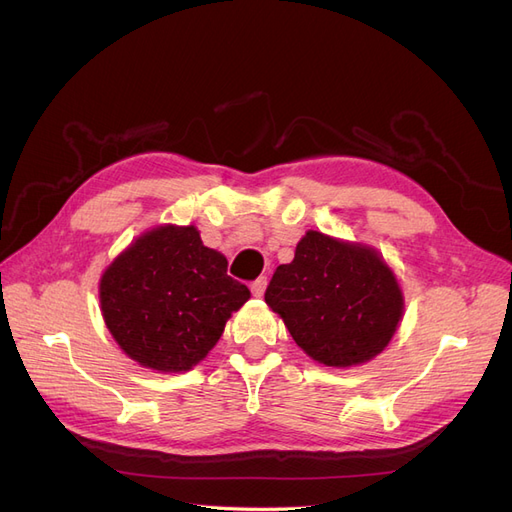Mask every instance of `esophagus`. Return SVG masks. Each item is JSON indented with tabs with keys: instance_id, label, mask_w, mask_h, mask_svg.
Wrapping results in <instances>:
<instances>
[{
	"instance_id": "obj_1",
	"label": "esophagus",
	"mask_w": 512,
	"mask_h": 512,
	"mask_svg": "<svg viewBox=\"0 0 512 512\" xmlns=\"http://www.w3.org/2000/svg\"><path fill=\"white\" fill-rule=\"evenodd\" d=\"M265 288H267V277L265 275L258 277V280L252 282V294H254V297H262V294H265Z\"/></svg>"
}]
</instances>
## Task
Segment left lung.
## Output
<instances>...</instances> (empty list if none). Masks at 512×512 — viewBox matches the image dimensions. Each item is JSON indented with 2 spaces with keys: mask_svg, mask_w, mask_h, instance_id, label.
I'll return each mask as SVG.
<instances>
[{
  "mask_svg": "<svg viewBox=\"0 0 512 512\" xmlns=\"http://www.w3.org/2000/svg\"><path fill=\"white\" fill-rule=\"evenodd\" d=\"M265 301L314 361L352 367L374 359L404 316V294L382 256L307 230L290 265L275 269Z\"/></svg>",
  "mask_w": 512,
  "mask_h": 512,
  "instance_id": "8db88e82",
  "label": "left lung"
}]
</instances>
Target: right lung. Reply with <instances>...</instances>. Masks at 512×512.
<instances>
[{"label": "right lung", "instance_id": "obj_1", "mask_svg": "<svg viewBox=\"0 0 512 512\" xmlns=\"http://www.w3.org/2000/svg\"><path fill=\"white\" fill-rule=\"evenodd\" d=\"M228 260L194 226H158L121 252L100 280L108 331L138 365L188 371L218 344L226 320L250 299Z\"/></svg>", "mask_w": 512, "mask_h": 512}]
</instances>
